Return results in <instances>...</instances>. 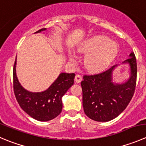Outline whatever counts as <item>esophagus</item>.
I'll use <instances>...</instances> for the list:
<instances>
[{"mask_svg": "<svg viewBox=\"0 0 146 146\" xmlns=\"http://www.w3.org/2000/svg\"><path fill=\"white\" fill-rule=\"evenodd\" d=\"M81 80H82V76L79 74L76 75V77H75V81H76L77 83H79L81 82Z\"/></svg>", "mask_w": 146, "mask_h": 146, "instance_id": "esophagus-1", "label": "esophagus"}]
</instances>
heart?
Listing matches in <instances>:
<instances>
[{
  "label": "heart",
  "instance_id": "b5f03b06",
  "mask_svg": "<svg viewBox=\"0 0 146 146\" xmlns=\"http://www.w3.org/2000/svg\"><path fill=\"white\" fill-rule=\"evenodd\" d=\"M80 53L88 55L85 60L86 67L93 72L106 69L116 58L118 45L105 36H96L83 44Z\"/></svg>",
  "mask_w": 146,
  "mask_h": 146
}]
</instances>
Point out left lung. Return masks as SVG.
Returning a JSON list of instances; mask_svg holds the SVG:
<instances>
[{"label":"left lung","mask_w":146,"mask_h":146,"mask_svg":"<svg viewBox=\"0 0 146 146\" xmlns=\"http://www.w3.org/2000/svg\"><path fill=\"white\" fill-rule=\"evenodd\" d=\"M124 63L131 66V77L123 84L112 82L111 73L115 66L101 73L83 76L81 81L83 110L90 119L98 122L111 121L129 104L137 80V63L133 52Z\"/></svg>","instance_id":"8db88e82"}]
</instances>
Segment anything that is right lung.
Here are the masks:
<instances>
[{"instance_id": "1", "label": "right lung", "mask_w": 146, "mask_h": 146, "mask_svg": "<svg viewBox=\"0 0 146 146\" xmlns=\"http://www.w3.org/2000/svg\"><path fill=\"white\" fill-rule=\"evenodd\" d=\"M44 30L46 28H42L36 33ZM15 65L16 58L13 71V83L15 98L21 108L39 121H50L57 117L62 111V97L74 83L75 73H60L48 89L41 93H32L25 90L18 82Z\"/></svg>"}]
</instances>
